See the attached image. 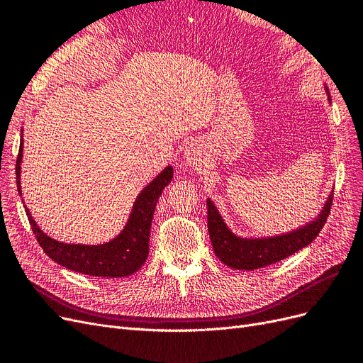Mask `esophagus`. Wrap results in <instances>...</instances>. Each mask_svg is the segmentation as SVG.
Returning <instances> with one entry per match:
<instances>
[{
	"label": "esophagus",
	"mask_w": 363,
	"mask_h": 363,
	"mask_svg": "<svg viewBox=\"0 0 363 363\" xmlns=\"http://www.w3.org/2000/svg\"><path fill=\"white\" fill-rule=\"evenodd\" d=\"M184 163L191 169H200L207 163V152L200 142H192L184 152Z\"/></svg>",
	"instance_id": "34e87169"
}]
</instances>
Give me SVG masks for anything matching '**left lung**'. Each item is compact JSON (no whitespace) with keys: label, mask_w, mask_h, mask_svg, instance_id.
Returning a JSON list of instances; mask_svg holds the SVG:
<instances>
[{"label":"left lung","mask_w":363,"mask_h":363,"mask_svg":"<svg viewBox=\"0 0 363 363\" xmlns=\"http://www.w3.org/2000/svg\"><path fill=\"white\" fill-rule=\"evenodd\" d=\"M324 91L328 103H332L327 86H324ZM332 199L333 191L328 194L323 208L311 221L286 233L271 236H240L235 233L225 223L213 200L207 199V225L215 255L224 265L239 271L260 269L286 259L309 245L321 232L330 212Z\"/></svg>","instance_id":"obj_1"}]
</instances>
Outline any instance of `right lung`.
<instances>
[{"mask_svg": "<svg viewBox=\"0 0 363 363\" xmlns=\"http://www.w3.org/2000/svg\"><path fill=\"white\" fill-rule=\"evenodd\" d=\"M24 130L21 128L19 155L16 159V184L18 192L23 199V186H21V169H23V152H24ZM174 168L168 164L142 189L131 206L127 223L121 232L111 240L103 244H68L48 236L38 225L35 218L31 216L28 207H24L28 216L33 233L36 235L38 242L60 267L74 272L84 274L92 277L118 279L128 277L144 265L148 257L150 228L152 215L163 189L171 183Z\"/></svg>", "mask_w": 363, "mask_h": 363, "instance_id": "right-lung-1", "label": "right lung"}]
</instances>
